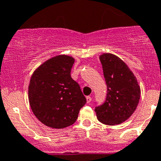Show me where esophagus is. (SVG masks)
I'll return each mask as SVG.
<instances>
[{
    "label": "esophagus",
    "mask_w": 161,
    "mask_h": 161,
    "mask_svg": "<svg viewBox=\"0 0 161 161\" xmlns=\"http://www.w3.org/2000/svg\"><path fill=\"white\" fill-rule=\"evenodd\" d=\"M86 102H87L88 103H90L91 102V96H86Z\"/></svg>",
    "instance_id": "1"
}]
</instances>
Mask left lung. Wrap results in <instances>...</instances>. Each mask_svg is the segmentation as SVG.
Masks as SVG:
<instances>
[{
	"label": "left lung",
	"mask_w": 161,
	"mask_h": 161,
	"mask_svg": "<svg viewBox=\"0 0 161 161\" xmlns=\"http://www.w3.org/2000/svg\"><path fill=\"white\" fill-rule=\"evenodd\" d=\"M106 84L105 102L95 107L98 121L108 125L124 122L132 115L140 98V88L136 78L119 58L103 53L99 57Z\"/></svg>",
	"instance_id": "left-lung-1"
}]
</instances>
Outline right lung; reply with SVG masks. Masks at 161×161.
Segmentation results:
<instances>
[{
	"label": "right lung",
	"mask_w": 161,
	"mask_h": 161,
	"mask_svg": "<svg viewBox=\"0 0 161 161\" xmlns=\"http://www.w3.org/2000/svg\"><path fill=\"white\" fill-rule=\"evenodd\" d=\"M75 59L58 55L49 59L32 75L29 102L34 115L45 125L64 128L77 120L86 99L70 76Z\"/></svg>",
	"instance_id": "add662e5"
}]
</instances>
